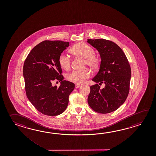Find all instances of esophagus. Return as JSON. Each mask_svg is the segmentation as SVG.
<instances>
[{
    "instance_id": "34e87169",
    "label": "esophagus",
    "mask_w": 156,
    "mask_h": 156,
    "mask_svg": "<svg viewBox=\"0 0 156 156\" xmlns=\"http://www.w3.org/2000/svg\"><path fill=\"white\" fill-rule=\"evenodd\" d=\"M81 86V85H80V84H76L75 85V87L76 88H79Z\"/></svg>"
}]
</instances>
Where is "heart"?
I'll return each mask as SVG.
<instances>
[{"mask_svg": "<svg viewBox=\"0 0 156 156\" xmlns=\"http://www.w3.org/2000/svg\"><path fill=\"white\" fill-rule=\"evenodd\" d=\"M70 52L75 56L85 59V66H88L92 69H96L99 67L100 58L95 55V50L89 44L83 42L77 43L71 48ZM58 62L62 69L69 70L71 65V59L66 53H62L58 58ZM90 77V72L87 69L83 71H73L66 75L67 80L77 83H83Z\"/></svg>", "mask_w": 156, "mask_h": 156, "instance_id": "obj_1", "label": "heart"}]
</instances>
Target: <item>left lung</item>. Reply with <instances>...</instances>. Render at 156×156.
Instances as JSON below:
<instances>
[{"label":"left lung","instance_id":"1","mask_svg":"<svg viewBox=\"0 0 156 156\" xmlns=\"http://www.w3.org/2000/svg\"><path fill=\"white\" fill-rule=\"evenodd\" d=\"M99 52L101 63L98 73L90 86L87 102L97 113L106 114L118 109L125 102L129 91L131 69L125 53L116 43L105 39L87 40Z\"/></svg>","mask_w":156,"mask_h":156}]
</instances>
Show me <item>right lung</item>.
I'll return each instance as SVG.
<instances>
[{"label":"right lung","mask_w":156,"mask_h":156,"mask_svg":"<svg viewBox=\"0 0 156 156\" xmlns=\"http://www.w3.org/2000/svg\"><path fill=\"white\" fill-rule=\"evenodd\" d=\"M69 46L62 41H44L34 47L24 61L23 77L27 96L38 111L48 116L60 115L66 110L73 83L63 80L58 62L60 55ZM54 80L61 82L52 86Z\"/></svg>","instance_id":"add662e5"}]
</instances>
